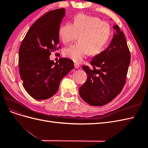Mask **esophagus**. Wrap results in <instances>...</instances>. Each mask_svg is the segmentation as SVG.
<instances>
[{"label":"esophagus","mask_w":148,"mask_h":148,"mask_svg":"<svg viewBox=\"0 0 148 148\" xmlns=\"http://www.w3.org/2000/svg\"><path fill=\"white\" fill-rule=\"evenodd\" d=\"M74 66H75V69H79V65L78 64H77V63H75V64H74Z\"/></svg>","instance_id":"34e87169"}]
</instances>
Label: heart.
<instances>
[{"instance_id":"b5f03b06","label":"heart","mask_w":148,"mask_h":148,"mask_svg":"<svg viewBox=\"0 0 148 148\" xmlns=\"http://www.w3.org/2000/svg\"><path fill=\"white\" fill-rule=\"evenodd\" d=\"M78 42L65 48L64 56L76 63H81L89 53L97 54L104 47L110 36V26L108 23L97 17L78 14L71 23L62 25L59 36L65 44L74 41Z\"/></svg>"}]
</instances>
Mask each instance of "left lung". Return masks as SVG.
I'll return each mask as SVG.
<instances>
[{
	"instance_id": "8db88e82",
	"label": "left lung",
	"mask_w": 148,
	"mask_h": 148,
	"mask_svg": "<svg viewBox=\"0 0 148 148\" xmlns=\"http://www.w3.org/2000/svg\"><path fill=\"white\" fill-rule=\"evenodd\" d=\"M109 47L93 58L90 69L84 65L87 79L79 89L81 97L93 106H102L112 101L122 91L130 63V53L125 35L119 26Z\"/></svg>"
}]
</instances>
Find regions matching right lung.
Here are the masks:
<instances>
[{"label":"right lung","instance_id":"add662e5","mask_svg":"<svg viewBox=\"0 0 148 148\" xmlns=\"http://www.w3.org/2000/svg\"><path fill=\"white\" fill-rule=\"evenodd\" d=\"M64 8L49 12L31 26L19 49V72L23 86L37 100H45L58 91L60 82L73 69V62L60 58L55 63L49 56L60 48L59 30Z\"/></svg>","mask_w":148,"mask_h":148}]
</instances>
